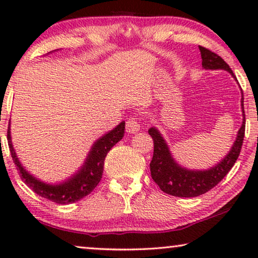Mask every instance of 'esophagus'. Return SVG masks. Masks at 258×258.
<instances>
[{
	"instance_id": "1",
	"label": "esophagus",
	"mask_w": 258,
	"mask_h": 258,
	"mask_svg": "<svg viewBox=\"0 0 258 258\" xmlns=\"http://www.w3.org/2000/svg\"><path fill=\"white\" fill-rule=\"evenodd\" d=\"M126 132L128 133H137L140 130V122L137 121V118L135 117H130L128 118V121H126Z\"/></svg>"
}]
</instances>
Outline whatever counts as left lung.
I'll use <instances>...</instances> for the list:
<instances>
[{"label":"left lung","mask_w":258,"mask_h":258,"mask_svg":"<svg viewBox=\"0 0 258 258\" xmlns=\"http://www.w3.org/2000/svg\"><path fill=\"white\" fill-rule=\"evenodd\" d=\"M201 57H202V67L204 69H223L227 70L231 76L236 79L234 73L228 63L224 59L215 54L209 49L201 47ZM243 93L241 98V105L243 111L242 126L237 133L236 141L232 144L231 149L227 154L223 160L218 162L215 167L208 170H189L179 165L171 156L168 144L165 143L161 133L153 126L148 130L149 135L154 140V156L150 162L151 177L155 183L160 186L162 191L176 197H197L202 194H206L216 186L224 176L230 171L234 167L235 162L237 161L238 155L241 153V148L244 139L245 132V115L244 107H243Z\"/></svg>","instance_id":"obj_1"}]
</instances>
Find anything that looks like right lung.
<instances>
[{"label": "right lung", "instance_id": "1", "mask_svg": "<svg viewBox=\"0 0 258 258\" xmlns=\"http://www.w3.org/2000/svg\"><path fill=\"white\" fill-rule=\"evenodd\" d=\"M124 128L125 122L123 121L116 128L100 137L93 144L80 170L59 184H49V183L42 182L35 176L30 175L22 167L19 157L16 156L15 149H14L12 143V137H10V128H8L7 139H8L9 150L12 154L13 161L20 172L22 181L34 192H36L43 199H47L57 204H69L77 202V201L89 195L96 188V185L102 178V174H103L105 156H107L109 150L124 136Z\"/></svg>", "mask_w": 258, "mask_h": 258}]
</instances>
